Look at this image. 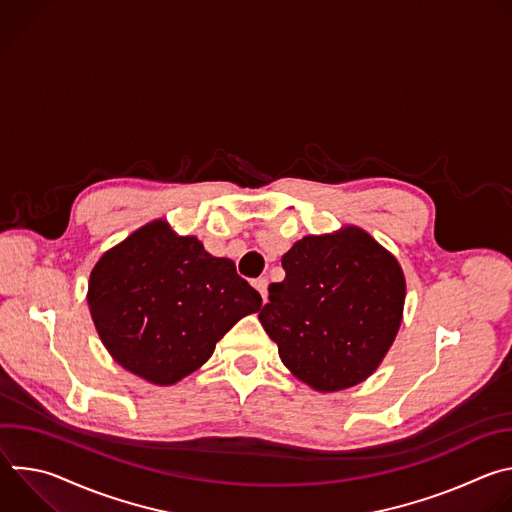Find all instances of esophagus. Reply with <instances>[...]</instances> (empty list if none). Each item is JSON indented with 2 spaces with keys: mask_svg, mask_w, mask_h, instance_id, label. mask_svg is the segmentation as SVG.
I'll return each instance as SVG.
<instances>
[{
  "mask_svg": "<svg viewBox=\"0 0 512 512\" xmlns=\"http://www.w3.org/2000/svg\"><path fill=\"white\" fill-rule=\"evenodd\" d=\"M253 287L259 291L263 302H267V279H265V277H257V279L253 281Z\"/></svg>",
  "mask_w": 512,
  "mask_h": 512,
  "instance_id": "1",
  "label": "esophagus"
}]
</instances>
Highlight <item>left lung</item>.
Here are the masks:
<instances>
[{
	"mask_svg": "<svg viewBox=\"0 0 512 512\" xmlns=\"http://www.w3.org/2000/svg\"><path fill=\"white\" fill-rule=\"evenodd\" d=\"M285 279L269 285L259 312L285 367L316 391L367 379L403 318L405 277L369 233L304 237L283 257Z\"/></svg>",
	"mask_w": 512,
	"mask_h": 512,
	"instance_id": "1",
	"label": "left lung"
}]
</instances>
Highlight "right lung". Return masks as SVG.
I'll use <instances>...</instances> for the list:
<instances>
[{"instance_id": "right-lung-1", "label": "right lung", "mask_w": 512, "mask_h": 512, "mask_svg": "<svg viewBox=\"0 0 512 512\" xmlns=\"http://www.w3.org/2000/svg\"><path fill=\"white\" fill-rule=\"evenodd\" d=\"M97 332L123 369L174 385L200 369L261 296L231 259L154 221L107 251L89 281Z\"/></svg>"}]
</instances>
